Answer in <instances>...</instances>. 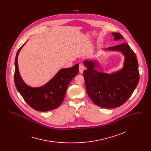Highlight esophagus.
Masks as SVG:
<instances>
[{"label":"esophagus","instance_id":"1","mask_svg":"<svg viewBox=\"0 0 151 151\" xmlns=\"http://www.w3.org/2000/svg\"><path fill=\"white\" fill-rule=\"evenodd\" d=\"M85 69V67L83 63H80V65H79V71L80 73H83V71Z\"/></svg>","mask_w":151,"mask_h":151}]
</instances>
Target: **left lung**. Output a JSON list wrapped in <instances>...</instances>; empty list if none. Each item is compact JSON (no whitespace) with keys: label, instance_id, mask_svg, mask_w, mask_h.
I'll use <instances>...</instances> for the list:
<instances>
[{"label":"left lung","instance_id":"1","mask_svg":"<svg viewBox=\"0 0 151 151\" xmlns=\"http://www.w3.org/2000/svg\"><path fill=\"white\" fill-rule=\"evenodd\" d=\"M114 40L124 39L117 32H113ZM105 50L119 51L125 56L123 67L112 74L101 73L95 69L98 63L86 60V70L83 74L87 93L97 106L104 108H117L124 104L137 86L139 74L135 53L127 43L109 47Z\"/></svg>","mask_w":151,"mask_h":151}]
</instances>
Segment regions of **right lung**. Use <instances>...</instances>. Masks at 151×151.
Returning <instances> with one entry per match:
<instances>
[{
  "mask_svg": "<svg viewBox=\"0 0 151 151\" xmlns=\"http://www.w3.org/2000/svg\"><path fill=\"white\" fill-rule=\"evenodd\" d=\"M24 45L18 50L15 59L14 79L17 89L25 101L35 110L47 111L58 108L64 100L70 81L78 73L79 65L77 64L70 68L61 69L43 86L31 87L22 80L18 67V55Z\"/></svg>",
  "mask_w": 151,
  "mask_h": 151,
  "instance_id": "obj_1",
  "label": "right lung"
}]
</instances>
